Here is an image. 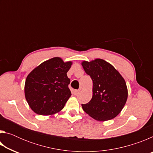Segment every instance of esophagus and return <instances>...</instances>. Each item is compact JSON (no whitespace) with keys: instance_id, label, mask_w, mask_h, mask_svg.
I'll list each match as a JSON object with an SVG mask.
<instances>
[{"instance_id":"esophagus-1","label":"esophagus","mask_w":153,"mask_h":153,"mask_svg":"<svg viewBox=\"0 0 153 153\" xmlns=\"http://www.w3.org/2000/svg\"><path fill=\"white\" fill-rule=\"evenodd\" d=\"M79 90H74V95H77L79 93Z\"/></svg>"}]
</instances>
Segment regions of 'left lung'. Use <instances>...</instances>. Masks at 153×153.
<instances>
[{"label": "left lung", "mask_w": 153, "mask_h": 153, "mask_svg": "<svg viewBox=\"0 0 153 153\" xmlns=\"http://www.w3.org/2000/svg\"><path fill=\"white\" fill-rule=\"evenodd\" d=\"M82 65L93 83L92 99L82 105L83 110L99 121L117 117L128 99L125 79L112 65L101 59L84 61Z\"/></svg>", "instance_id": "obj_1"}]
</instances>
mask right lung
<instances>
[{
    "label": "right lung",
    "instance_id": "obj_1",
    "mask_svg": "<svg viewBox=\"0 0 153 153\" xmlns=\"http://www.w3.org/2000/svg\"><path fill=\"white\" fill-rule=\"evenodd\" d=\"M71 61L64 62L54 57L36 67L28 74L24 92L33 112L41 115H53L63 109L71 97L68 88L70 79L67 76Z\"/></svg>",
    "mask_w": 153,
    "mask_h": 153
}]
</instances>
